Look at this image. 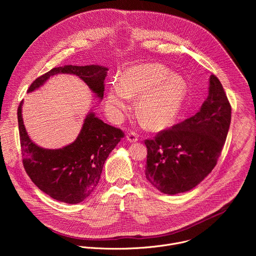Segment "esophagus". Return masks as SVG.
<instances>
[{"label":"esophagus","mask_w":256,"mask_h":256,"mask_svg":"<svg viewBox=\"0 0 256 256\" xmlns=\"http://www.w3.org/2000/svg\"><path fill=\"white\" fill-rule=\"evenodd\" d=\"M138 138V134L136 132H134V130H130V132L128 134V136H126V140H128V142H136Z\"/></svg>","instance_id":"obj_1"}]
</instances>
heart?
<instances>
[{
  "label": "heart",
  "mask_w": 256,
  "mask_h": 256,
  "mask_svg": "<svg viewBox=\"0 0 256 256\" xmlns=\"http://www.w3.org/2000/svg\"><path fill=\"white\" fill-rule=\"evenodd\" d=\"M140 94L138 110L142 120L150 128H159L178 114L186 95V83L158 64L132 66L122 76L120 85L109 89L106 110L112 118L120 120L128 112L130 97Z\"/></svg>",
  "instance_id": "1"
}]
</instances>
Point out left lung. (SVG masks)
Masks as SVG:
<instances>
[{"instance_id": "1", "label": "left lung", "mask_w": 256, "mask_h": 256, "mask_svg": "<svg viewBox=\"0 0 256 256\" xmlns=\"http://www.w3.org/2000/svg\"><path fill=\"white\" fill-rule=\"evenodd\" d=\"M231 104L214 75L200 112L144 140V176L166 194L186 192L212 172L221 155L231 122Z\"/></svg>"}]
</instances>
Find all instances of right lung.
<instances>
[{
	"label": "right lung",
	"instance_id": "add662e5",
	"mask_svg": "<svg viewBox=\"0 0 256 256\" xmlns=\"http://www.w3.org/2000/svg\"><path fill=\"white\" fill-rule=\"evenodd\" d=\"M58 72L78 76L99 98L103 97L107 68L93 64L54 68L35 79L28 92L38 89ZM21 107L22 101L17 116L22 162L27 175L36 186L54 200L66 204H79L86 200L98 184L105 160L124 136V132L90 114L74 142L62 149L46 150L29 138L23 124Z\"/></svg>",
	"mask_w": 256,
	"mask_h": 256
}]
</instances>
